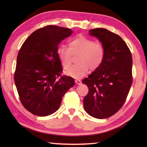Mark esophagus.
<instances>
[{"label":"esophagus","instance_id":"obj_1","mask_svg":"<svg viewBox=\"0 0 147 147\" xmlns=\"http://www.w3.org/2000/svg\"><path fill=\"white\" fill-rule=\"evenodd\" d=\"M75 83H76V84H78V85H80V84L82 83V82H81V81H80V80H75Z\"/></svg>","mask_w":147,"mask_h":147}]
</instances>
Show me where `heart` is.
Instances as JSON below:
<instances>
[{
    "label": "heart",
    "instance_id": "heart-1",
    "mask_svg": "<svg viewBox=\"0 0 147 147\" xmlns=\"http://www.w3.org/2000/svg\"><path fill=\"white\" fill-rule=\"evenodd\" d=\"M57 54L65 70L71 67L73 56H77L78 64L71 67L66 74L74 78H80L85 76L90 69L95 71L100 67L105 59V49L102 43L80 35L69 42V48H59Z\"/></svg>",
    "mask_w": 147,
    "mask_h": 147
}]
</instances>
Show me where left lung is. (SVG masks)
<instances>
[{"label": "left lung", "mask_w": 147, "mask_h": 147, "mask_svg": "<svg viewBox=\"0 0 147 147\" xmlns=\"http://www.w3.org/2000/svg\"><path fill=\"white\" fill-rule=\"evenodd\" d=\"M105 49L100 67L83 80L88 88L83 98L84 109L91 116L108 118L123 107L133 82L131 53L117 34L105 28L90 30Z\"/></svg>", "instance_id": "obj_1"}]
</instances>
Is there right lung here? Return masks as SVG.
I'll use <instances>...</instances> for the list:
<instances>
[{
    "mask_svg": "<svg viewBox=\"0 0 147 147\" xmlns=\"http://www.w3.org/2000/svg\"><path fill=\"white\" fill-rule=\"evenodd\" d=\"M73 33L66 28L45 26L31 34L18 52L15 85L22 105L34 115L54 113L65 93L74 85L73 78L61 76L57 54L59 43Z\"/></svg>",
    "mask_w": 147,
    "mask_h": 147,
    "instance_id": "right-lung-1",
    "label": "right lung"
}]
</instances>
